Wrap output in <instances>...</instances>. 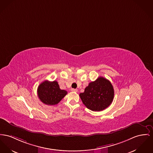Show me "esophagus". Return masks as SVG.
<instances>
[{"label": "esophagus", "mask_w": 153, "mask_h": 153, "mask_svg": "<svg viewBox=\"0 0 153 153\" xmlns=\"http://www.w3.org/2000/svg\"><path fill=\"white\" fill-rule=\"evenodd\" d=\"M71 91L72 92H76L78 91V90H77L76 89H73V88H72Z\"/></svg>", "instance_id": "1"}]
</instances>
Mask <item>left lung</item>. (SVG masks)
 <instances>
[{
  "label": "left lung",
  "mask_w": 153,
  "mask_h": 153,
  "mask_svg": "<svg viewBox=\"0 0 153 153\" xmlns=\"http://www.w3.org/2000/svg\"><path fill=\"white\" fill-rule=\"evenodd\" d=\"M114 96L112 84L101 76L90 82L84 92L79 94L83 104L93 111H100L107 108L111 104Z\"/></svg>",
  "instance_id": "8db88e82"
}]
</instances>
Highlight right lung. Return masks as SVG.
Masks as SVG:
<instances>
[{
    "label": "right lung",
    "instance_id": "right-lung-1",
    "mask_svg": "<svg viewBox=\"0 0 153 153\" xmlns=\"http://www.w3.org/2000/svg\"><path fill=\"white\" fill-rule=\"evenodd\" d=\"M37 92L41 102L51 105L58 104L67 94L66 91L60 89L57 82L47 80L39 85Z\"/></svg>",
    "mask_w": 153,
    "mask_h": 153
}]
</instances>
